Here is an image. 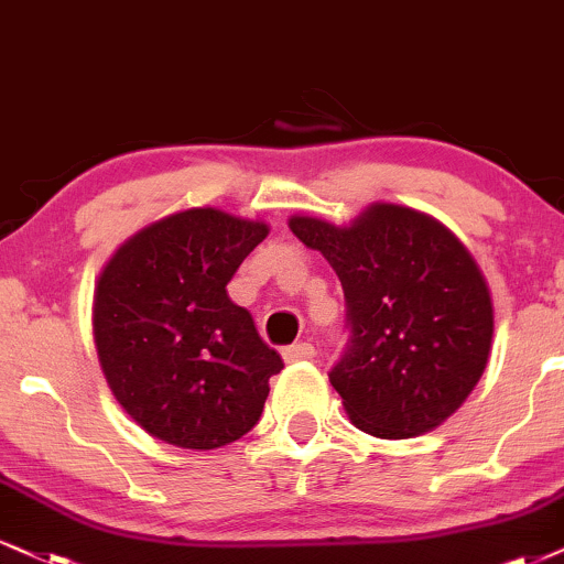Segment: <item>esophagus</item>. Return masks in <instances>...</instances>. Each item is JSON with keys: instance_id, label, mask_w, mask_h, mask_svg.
<instances>
[{"instance_id": "esophagus-1", "label": "esophagus", "mask_w": 564, "mask_h": 564, "mask_svg": "<svg viewBox=\"0 0 564 564\" xmlns=\"http://www.w3.org/2000/svg\"><path fill=\"white\" fill-rule=\"evenodd\" d=\"M282 358L288 360V364H297V360H311V358H316V347L311 343H295V345L284 347Z\"/></svg>"}]
</instances>
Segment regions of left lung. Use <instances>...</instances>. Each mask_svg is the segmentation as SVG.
<instances>
[{"mask_svg":"<svg viewBox=\"0 0 564 564\" xmlns=\"http://www.w3.org/2000/svg\"><path fill=\"white\" fill-rule=\"evenodd\" d=\"M345 293L347 343L332 387L366 434L408 440L449 419L481 379L495 335L489 288L447 227L373 204L350 227L293 217Z\"/></svg>","mask_w":564,"mask_h":564,"instance_id":"1","label":"left lung"}]
</instances>
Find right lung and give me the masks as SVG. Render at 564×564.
I'll return each instance as SVG.
<instances>
[{"instance_id": "1", "label": "right lung", "mask_w": 564, "mask_h": 564, "mask_svg": "<svg viewBox=\"0 0 564 564\" xmlns=\"http://www.w3.org/2000/svg\"><path fill=\"white\" fill-rule=\"evenodd\" d=\"M269 235L219 208L143 227L109 259L94 295V339L109 389L151 436L185 449L240 440L284 364L227 295Z\"/></svg>"}]
</instances>
